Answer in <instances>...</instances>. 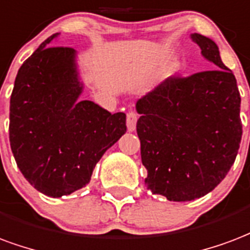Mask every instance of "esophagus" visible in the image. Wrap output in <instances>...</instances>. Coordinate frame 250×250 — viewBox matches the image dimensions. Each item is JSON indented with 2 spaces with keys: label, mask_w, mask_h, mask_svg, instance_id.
Masks as SVG:
<instances>
[{
  "label": "esophagus",
  "mask_w": 250,
  "mask_h": 250,
  "mask_svg": "<svg viewBox=\"0 0 250 250\" xmlns=\"http://www.w3.org/2000/svg\"><path fill=\"white\" fill-rule=\"evenodd\" d=\"M136 122H138V115H136V112L135 111H128L127 112V128L128 131H135L136 128Z\"/></svg>",
  "instance_id": "esophagus-1"
}]
</instances>
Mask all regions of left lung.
Instances as JSON below:
<instances>
[{"mask_svg":"<svg viewBox=\"0 0 250 250\" xmlns=\"http://www.w3.org/2000/svg\"><path fill=\"white\" fill-rule=\"evenodd\" d=\"M217 68L169 77L136 102V131L146 186L169 201H191L221 183L237 156L241 98L213 41L192 34Z\"/></svg>","mask_w":250,"mask_h":250,"instance_id":"obj_1","label":"left lung"}]
</instances>
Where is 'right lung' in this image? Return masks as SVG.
<instances>
[{
  "instance_id": "add662e5",
  "label": "right lung",
  "mask_w": 250,
  "mask_h": 250,
  "mask_svg": "<svg viewBox=\"0 0 250 250\" xmlns=\"http://www.w3.org/2000/svg\"><path fill=\"white\" fill-rule=\"evenodd\" d=\"M43 41L22 63L10 97L9 139L22 175L61 197L90 183L103 153L125 134V114H111L82 94L75 50Z\"/></svg>"
}]
</instances>
